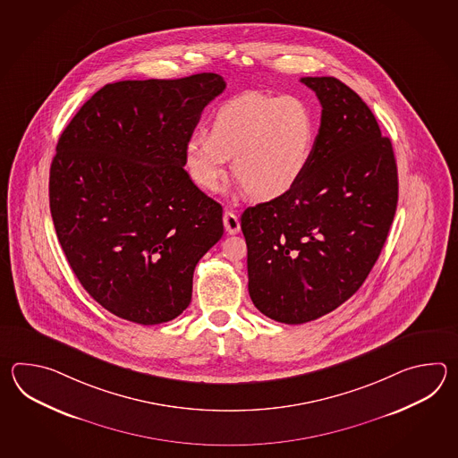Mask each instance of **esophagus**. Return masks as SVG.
<instances>
[{"instance_id":"34e87169","label":"esophagus","mask_w":458,"mask_h":458,"mask_svg":"<svg viewBox=\"0 0 458 458\" xmlns=\"http://www.w3.org/2000/svg\"><path fill=\"white\" fill-rule=\"evenodd\" d=\"M223 221H225L227 233H239V231H241V221H239L237 216L233 215V211H225Z\"/></svg>"}]
</instances>
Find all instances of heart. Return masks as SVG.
I'll use <instances>...</instances> for the list:
<instances>
[{"mask_svg":"<svg viewBox=\"0 0 458 458\" xmlns=\"http://www.w3.org/2000/svg\"><path fill=\"white\" fill-rule=\"evenodd\" d=\"M316 137V114L301 98L243 93L216 109L209 134L188 137L183 165L195 185L216 191L233 157V174L245 193L272 201L290 193L308 172Z\"/></svg>","mask_w":458,"mask_h":458,"instance_id":"1","label":"heart"}]
</instances>
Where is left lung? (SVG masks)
I'll return each mask as SVG.
<instances>
[{"mask_svg":"<svg viewBox=\"0 0 458 458\" xmlns=\"http://www.w3.org/2000/svg\"><path fill=\"white\" fill-rule=\"evenodd\" d=\"M321 103L311 164L290 193L247 208L249 294L273 321L302 324L360 288L388 237L398 168L388 137L352 88L304 77Z\"/></svg>","mask_w":458,"mask_h":458,"instance_id":"1","label":"left lung"}]
</instances>
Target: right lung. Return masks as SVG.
<instances>
[{
  "label": "right lung",
  "mask_w": 458,
  "mask_h": 458,
  "mask_svg": "<svg viewBox=\"0 0 458 458\" xmlns=\"http://www.w3.org/2000/svg\"><path fill=\"white\" fill-rule=\"evenodd\" d=\"M216 73L109 83L80 107L50 165V213L88 294L142 326L191 301L196 263L225 233L223 208L183 168Z\"/></svg>",
  "instance_id": "1"
}]
</instances>
